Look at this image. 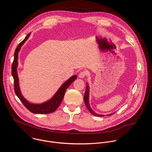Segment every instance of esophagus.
Listing matches in <instances>:
<instances>
[{"label": "esophagus", "instance_id": "34e87169", "mask_svg": "<svg viewBox=\"0 0 152 152\" xmlns=\"http://www.w3.org/2000/svg\"><path fill=\"white\" fill-rule=\"evenodd\" d=\"M86 75H87V72H86V71H84V70L82 71L79 74V77L83 78L85 77V76H86Z\"/></svg>", "mask_w": 152, "mask_h": 152}]
</instances>
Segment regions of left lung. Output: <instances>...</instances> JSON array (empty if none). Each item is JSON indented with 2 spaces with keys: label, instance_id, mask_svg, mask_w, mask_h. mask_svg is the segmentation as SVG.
Masks as SVG:
<instances>
[{
  "label": "left lung",
  "instance_id": "1",
  "mask_svg": "<svg viewBox=\"0 0 152 152\" xmlns=\"http://www.w3.org/2000/svg\"><path fill=\"white\" fill-rule=\"evenodd\" d=\"M89 91H90V89H89V86L88 84H86V90H85V95L83 97V100L85 104V106L87 108L88 110L90 112L91 114H92L93 115H95V116H97V117H104V115H100L98 114H96L94 111H93V110L91 108L90 104H89ZM114 113L109 114V115H113Z\"/></svg>",
  "mask_w": 152,
  "mask_h": 152
}]
</instances>
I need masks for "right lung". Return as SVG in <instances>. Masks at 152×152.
Masks as SVG:
<instances>
[{
  "mask_svg": "<svg viewBox=\"0 0 152 152\" xmlns=\"http://www.w3.org/2000/svg\"><path fill=\"white\" fill-rule=\"evenodd\" d=\"M31 35V32L29 33L25 38L21 41L20 44L17 46V48L15 50L14 52V61L12 64V75L14 78V91L17 96L20 100V101L22 102L24 106L27 108V109L32 113L34 114H46L52 113L56 110L58 106L60 105L61 102L63 100L65 92L66 90L68 88L70 84L76 80L77 78V76L74 75L69 79L66 82H65L61 86V87L58 89L56 93L54 94V96L49 100L46 102H44L40 104H34L32 103L29 102L26 99L24 98L22 96L20 91L19 83H18V77L17 75V67L18 66V52L20 50V48L22 46L25 42L27 40L29 37Z\"/></svg>",
  "mask_w": 152,
  "mask_h": 152,
  "instance_id": "1",
  "label": "right lung"
}]
</instances>
